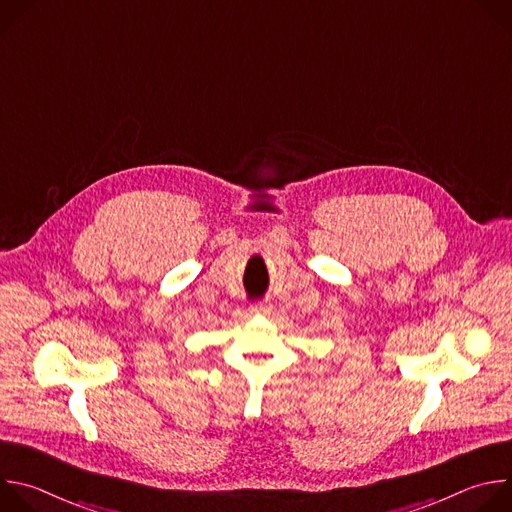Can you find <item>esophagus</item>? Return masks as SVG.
<instances>
[{
    "label": "esophagus",
    "mask_w": 512,
    "mask_h": 512,
    "mask_svg": "<svg viewBox=\"0 0 512 512\" xmlns=\"http://www.w3.org/2000/svg\"><path fill=\"white\" fill-rule=\"evenodd\" d=\"M251 312H253V314H263V316H267V314H271V306H269L267 302H255V304L251 306Z\"/></svg>",
    "instance_id": "1"
}]
</instances>
